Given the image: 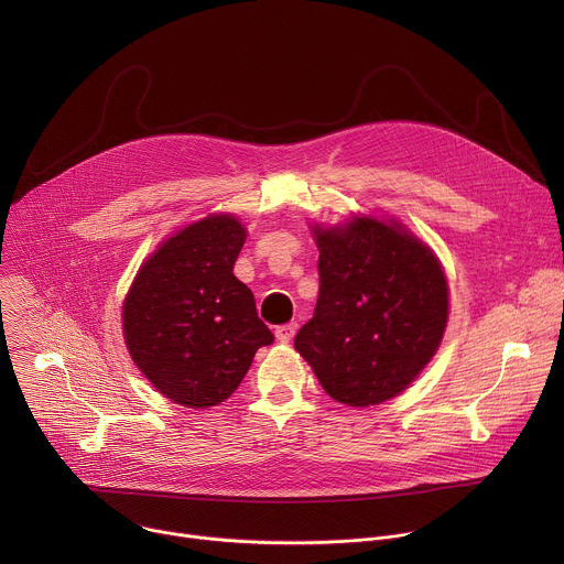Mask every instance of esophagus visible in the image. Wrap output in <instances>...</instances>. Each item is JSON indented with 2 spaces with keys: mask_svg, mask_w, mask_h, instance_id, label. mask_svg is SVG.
Wrapping results in <instances>:
<instances>
[{
  "mask_svg": "<svg viewBox=\"0 0 564 564\" xmlns=\"http://www.w3.org/2000/svg\"><path fill=\"white\" fill-rule=\"evenodd\" d=\"M296 330H299L296 324H285V326H279V328L274 330V335H276V339H279L281 344H290V341L294 339Z\"/></svg>",
  "mask_w": 564,
  "mask_h": 564,
  "instance_id": "esophagus-1",
  "label": "esophagus"
}]
</instances>
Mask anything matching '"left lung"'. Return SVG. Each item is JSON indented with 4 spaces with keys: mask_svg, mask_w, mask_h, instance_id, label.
<instances>
[{
    "mask_svg": "<svg viewBox=\"0 0 564 564\" xmlns=\"http://www.w3.org/2000/svg\"><path fill=\"white\" fill-rule=\"evenodd\" d=\"M318 248L314 316L294 348L324 390L366 409L404 392L435 357L448 324L440 259L394 218L312 225Z\"/></svg>",
    "mask_w": 564,
    "mask_h": 564,
    "instance_id": "left-lung-1",
    "label": "left lung"
}]
</instances>
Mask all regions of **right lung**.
Masks as SVG:
<instances>
[{"mask_svg":"<svg viewBox=\"0 0 564 564\" xmlns=\"http://www.w3.org/2000/svg\"><path fill=\"white\" fill-rule=\"evenodd\" d=\"M248 229L231 214H209L165 238L140 265L122 303L127 350L174 404L209 409L248 375L274 335L252 290L234 276Z\"/></svg>","mask_w":564,"mask_h":564,"instance_id":"1","label":"right lung"}]
</instances>
